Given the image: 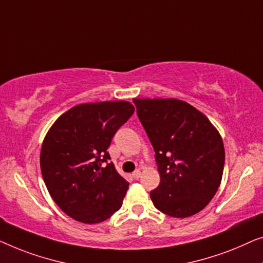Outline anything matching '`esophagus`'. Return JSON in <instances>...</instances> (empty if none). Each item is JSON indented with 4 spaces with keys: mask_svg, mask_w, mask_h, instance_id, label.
<instances>
[{
    "mask_svg": "<svg viewBox=\"0 0 263 263\" xmlns=\"http://www.w3.org/2000/svg\"><path fill=\"white\" fill-rule=\"evenodd\" d=\"M132 177L135 180H138L140 177V170H135V172L132 173Z\"/></svg>",
    "mask_w": 263,
    "mask_h": 263,
    "instance_id": "1",
    "label": "esophagus"
}]
</instances>
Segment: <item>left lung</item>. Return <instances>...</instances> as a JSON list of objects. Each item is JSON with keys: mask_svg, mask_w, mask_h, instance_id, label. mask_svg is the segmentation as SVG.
<instances>
[{"mask_svg": "<svg viewBox=\"0 0 263 263\" xmlns=\"http://www.w3.org/2000/svg\"><path fill=\"white\" fill-rule=\"evenodd\" d=\"M137 116L155 150L161 176L150 197L175 218L200 212L223 176L225 151L217 128L190 103L176 99H133Z\"/></svg>", "mask_w": 263, "mask_h": 263, "instance_id": "obj_1", "label": "left lung"}]
</instances>
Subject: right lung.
<instances>
[{"mask_svg":"<svg viewBox=\"0 0 263 263\" xmlns=\"http://www.w3.org/2000/svg\"><path fill=\"white\" fill-rule=\"evenodd\" d=\"M133 112L127 101L82 103L47 132L40 153L44 182L59 209L75 220L101 223L123 205L130 183L108 163L107 149Z\"/></svg>","mask_w":263,"mask_h":263,"instance_id":"add662e5","label":"right lung"}]
</instances>
